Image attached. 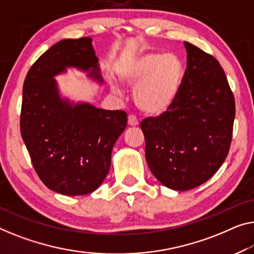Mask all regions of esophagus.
I'll use <instances>...</instances> for the list:
<instances>
[{
	"instance_id": "obj_1",
	"label": "esophagus",
	"mask_w": 254,
	"mask_h": 254,
	"mask_svg": "<svg viewBox=\"0 0 254 254\" xmlns=\"http://www.w3.org/2000/svg\"><path fill=\"white\" fill-rule=\"evenodd\" d=\"M127 124H128V126H131V127L138 126L139 122H138L137 116H134V115H128V116H127Z\"/></svg>"
}]
</instances>
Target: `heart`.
Listing matches in <instances>:
<instances>
[{
  "label": "heart",
  "instance_id": "b5f03b06",
  "mask_svg": "<svg viewBox=\"0 0 254 254\" xmlns=\"http://www.w3.org/2000/svg\"><path fill=\"white\" fill-rule=\"evenodd\" d=\"M184 76L180 60L164 54H147L128 65L123 78L134 89V103L147 114L168 111L179 92Z\"/></svg>",
  "mask_w": 254,
  "mask_h": 254
}]
</instances>
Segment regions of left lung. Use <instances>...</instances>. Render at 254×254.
Instances as JSON below:
<instances>
[{"label": "left lung", "mask_w": 254, "mask_h": 254, "mask_svg": "<svg viewBox=\"0 0 254 254\" xmlns=\"http://www.w3.org/2000/svg\"><path fill=\"white\" fill-rule=\"evenodd\" d=\"M187 69L168 111L140 124L146 160L156 179L189 190L210 179L224 163L233 138L235 98L220 64L185 42Z\"/></svg>", "instance_id": "obj_1"}]
</instances>
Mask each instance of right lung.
I'll use <instances>...</instances> for the list:
<instances>
[{
    "mask_svg": "<svg viewBox=\"0 0 254 254\" xmlns=\"http://www.w3.org/2000/svg\"><path fill=\"white\" fill-rule=\"evenodd\" d=\"M91 41L67 39L52 45L29 68L22 88V140L42 183L63 195L90 194L100 186L127 123L124 111L73 106L59 97L54 76L67 67L89 70L103 82Z\"/></svg>",
    "mask_w": 254,
    "mask_h": 254,
    "instance_id": "1",
    "label": "right lung"
}]
</instances>
